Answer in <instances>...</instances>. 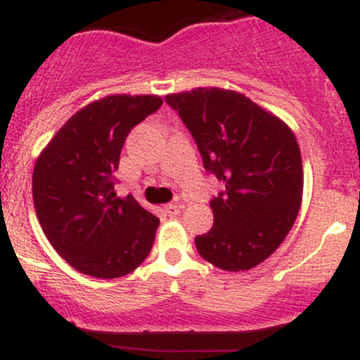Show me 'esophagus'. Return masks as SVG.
Wrapping results in <instances>:
<instances>
[{
  "label": "esophagus",
  "instance_id": "esophagus-1",
  "mask_svg": "<svg viewBox=\"0 0 360 360\" xmlns=\"http://www.w3.org/2000/svg\"><path fill=\"white\" fill-rule=\"evenodd\" d=\"M165 212L169 216H177L181 212V205L179 204H169L165 205Z\"/></svg>",
  "mask_w": 360,
  "mask_h": 360
}]
</instances>
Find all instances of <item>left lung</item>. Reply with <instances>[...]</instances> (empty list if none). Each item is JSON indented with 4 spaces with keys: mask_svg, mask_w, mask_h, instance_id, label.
<instances>
[{
    "mask_svg": "<svg viewBox=\"0 0 360 360\" xmlns=\"http://www.w3.org/2000/svg\"><path fill=\"white\" fill-rule=\"evenodd\" d=\"M165 102L193 135L205 170L225 183L211 200L214 223L195 237L202 258L223 271L257 267L280 248L302 200L301 149L283 120L223 87L172 93Z\"/></svg>",
    "mask_w": 360,
    "mask_h": 360,
    "instance_id": "left-lung-1",
    "label": "left lung"
}]
</instances>
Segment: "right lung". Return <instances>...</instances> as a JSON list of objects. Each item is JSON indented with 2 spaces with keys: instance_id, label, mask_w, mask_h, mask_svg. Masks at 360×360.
Here are the masks:
<instances>
[{
  "instance_id": "obj_1",
  "label": "right lung",
  "mask_w": 360,
  "mask_h": 360,
  "mask_svg": "<svg viewBox=\"0 0 360 360\" xmlns=\"http://www.w3.org/2000/svg\"><path fill=\"white\" fill-rule=\"evenodd\" d=\"M156 95H107L77 110L38 155L33 202L49 243L93 278H121L148 258L160 219L131 195L117 197L114 172L135 124L160 109Z\"/></svg>"
}]
</instances>
